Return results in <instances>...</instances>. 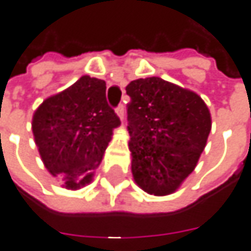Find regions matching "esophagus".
Returning <instances> with one entry per match:
<instances>
[{"instance_id":"esophagus-1","label":"esophagus","mask_w":251,"mask_h":251,"mask_svg":"<svg viewBox=\"0 0 251 251\" xmlns=\"http://www.w3.org/2000/svg\"><path fill=\"white\" fill-rule=\"evenodd\" d=\"M116 114L119 116L120 120H124V116H126V108H124L123 104H120V106L116 108Z\"/></svg>"}]
</instances>
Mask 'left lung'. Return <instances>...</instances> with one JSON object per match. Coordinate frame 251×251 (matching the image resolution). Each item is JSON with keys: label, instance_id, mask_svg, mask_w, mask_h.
Segmentation results:
<instances>
[{"label": "left lung", "instance_id": "1", "mask_svg": "<svg viewBox=\"0 0 251 251\" xmlns=\"http://www.w3.org/2000/svg\"><path fill=\"white\" fill-rule=\"evenodd\" d=\"M127 108L135 183L147 194H174L196 167L212 128L201 96L161 77L132 80Z\"/></svg>", "mask_w": 251, "mask_h": 251}]
</instances>
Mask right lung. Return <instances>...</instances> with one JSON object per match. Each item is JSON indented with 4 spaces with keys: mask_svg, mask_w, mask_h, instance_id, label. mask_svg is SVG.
<instances>
[{
    "mask_svg": "<svg viewBox=\"0 0 251 251\" xmlns=\"http://www.w3.org/2000/svg\"><path fill=\"white\" fill-rule=\"evenodd\" d=\"M120 119L107 104L106 82L82 76L44 100L32 117V132L46 169L66 189L93 181Z\"/></svg>",
    "mask_w": 251,
    "mask_h": 251,
    "instance_id": "1",
    "label": "right lung"
}]
</instances>
